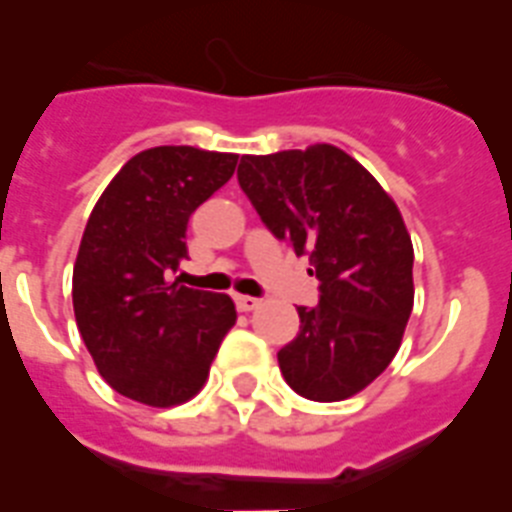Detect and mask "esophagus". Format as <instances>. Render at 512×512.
Masks as SVG:
<instances>
[{"label": "esophagus", "mask_w": 512, "mask_h": 512, "mask_svg": "<svg viewBox=\"0 0 512 512\" xmlns=\"http://www.w3.org/2000/svg\"><path fill=\"white\" fill-rule=\"evenodd\" d=\"M260 304H263V301L255 299V296H235V307H238V310H241V312L257 310Z\"/></svg>", "instance_id": "34e87169"}]
</instances>
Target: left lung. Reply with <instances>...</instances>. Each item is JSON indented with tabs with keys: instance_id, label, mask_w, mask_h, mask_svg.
<instances>
[{
	"instance_id": "1",
	"label": "left lung",
	"mask_w": 512,
	"mask_h": 512,
	"mask_svg": "<svg viewBox=\"0 0 512 512\" xmlns=\"http://www.w3.org/2000/svg\"><path fill=\"white\" fill-rule=\"evenodd\" d=\"M238 183L279 241L310 257L321 301L277 354L301 397L362 392L395 359L414 307V246L395 200L334 145L241 156Z\"/></svg>"
}]
</instances>
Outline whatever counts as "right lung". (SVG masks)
Listing matches in <instances>:
<instances>
[{"label":"right lung","mask_w":512,"mask_h":512,"mask_svg":"<svg viewBox=\"0 0 512 512\" xmlns=\"http://www.w3.org/2000/svg\"><path fill=\"white\" fill-rule=\"evenodd\" d=\"M238 156L189 145L128 158L84 227L73 312L98 373L145 406L186 403L205 384L235 304L169 282L186 257L189 216L233 178Z\"/></svg>","instance_id":"right-lung-1"}]
</instances>
